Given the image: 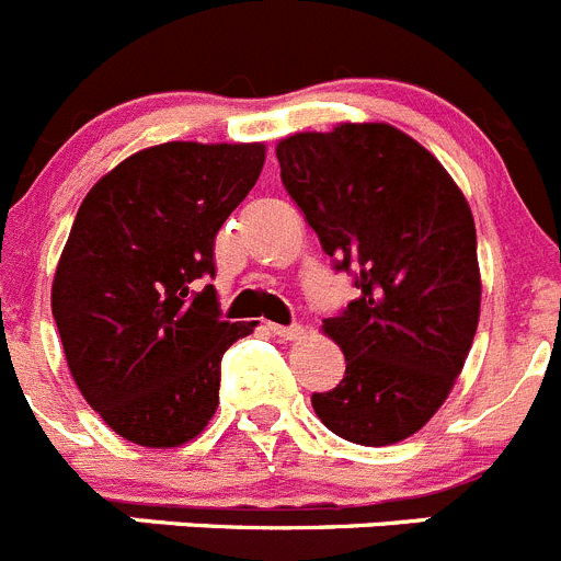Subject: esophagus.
I'll return each mask as SVG.
<instances>
[{"instance_id":"obj_1","label":"esophagus","mask_w":561,"mask_h":561,"mask_svg":"<svg viewBox=\"0 0 561 561\" xmlns=\"http://www.w3.org/2000/svg\"><path fill=\"white\" fill-rule=\"evenodd\" d=\"M271 334H276L279 340H298L301 334H305V329L298 327V323H293V327H279V323H268Z\"/></svg>"}]
</instances>
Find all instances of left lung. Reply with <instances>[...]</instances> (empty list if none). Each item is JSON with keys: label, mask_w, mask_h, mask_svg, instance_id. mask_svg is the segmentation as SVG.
Returning <instances> with one entry per match:
<instances>
[{"label": "left lung", "mask_w": 561, "mask_h": 561, "mask_svg": "<svg viewBox=\"0 0 561 561\" xmlns=\"http://www.w3.org/2000/svg\"><path fill=\"white\" fill-rule=\"evenodd\" d=\"M276 157L334 271L359 290L323 321L345 376L312 392V410L357 446H392L443 407L479 327L468 202L437 157L390 124L290 135Z\"/></svg>", "instance_id": "left-lung-1"}]
</instances>
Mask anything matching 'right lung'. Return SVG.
<instances>
[{
  "mask_svg": "<svg viewBox=\"0 0 561 561\" xmlns=\"http://www.w3.org/2000/svg\"><path fill=\"white\" fill-rule=\"evenodd\" d=\"M263 144L174 140L138 151L80 204L51 285L77 387L129 443L174 448L216 415L221 357L256 323L221 321L218 229L263 171Z\"/></svg>",
  "mask_w": 561,
  "mask_h": 561,
  "instance_id": "right-lung-1",
  "label": "right lung"
}]
</instances>
